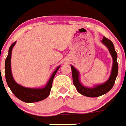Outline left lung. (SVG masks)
<instances>
[{
    "mask_svg": "<svg viewBox=\"0 0 126 126\" xmlns=\"http://www.w3.org/2000/svg\"><path fill=\"white\" fill-rule=\"evenodd\" d=\"M102 42L107 47L110 51V53L113 58V66H112V73H111V75L109 78V80L106 83L100 84V85L96 86L93 88H88L84 87L81 84L79 80L78 71H77L73 65H71L74 85L76 88L77 91L84 96H88V97H98V96L105 94L112 88L113 84L115 83L117 76L118 67H119L117 61V53L115 50L114 45L112 41L105 36H103Z\"/></svg>",
    "mask_w": 126,
    "mask_h": 126,
    "instance_id": "obj_1",
    "label": "left lung"
}]
</instances>
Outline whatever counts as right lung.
<instances>
[{
    "label": "right lung",
    "mask_w": 126,
    "mask_h": 126,
    "mask_svg": "<svg viewBox=\"0 0 126 126\" xmlns=\"http://www.w3.org/2000/svg\"><path fill=\"white\" fill-rule=\"evenodd\" d=\"M16 42H14L9 47L8 55L7 57L5 62V79H6L7 85L9 86V87L10 88L13 94L17 98L23 102H26V103H33V102L43 100L47 98L50 93L53 78L55 76L57 70L59 69L60 66L58 67L55 71L53 72L46 86L43 88H24L19 85L16 83L13 79L11 69V52H12L13 47L16 44Z\"/></svg>",
    "instance_id": "add662e5"
}]
</instances>
